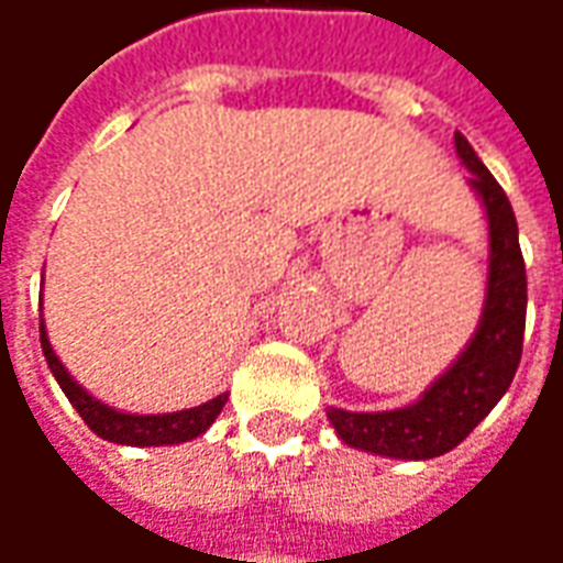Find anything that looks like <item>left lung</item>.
Instances as JSON below:
<instances>
[{"label":"left lung","instance_id":"1","mask_svg":"<svg viewBox=\"0 0 563 563\" xmlns=\"http://www.w3.org/2000/svg\"><path fill=\"white\" fill-rule=\"evenodd\" d=\"M456 156L472 170L468 186L487 214V294L478 328L456 362L413 401L398 410H343L328 407L336 435L355 451L393 460H432L453 451L506 395L521 362L527 316V273L518 223L503 186L484 168L475 150L456 131Z\"/></svg>","mask_w":563,"mask_h":563}]
</instances>
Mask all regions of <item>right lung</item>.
I'll return each instance as SVG.
<instances>
[{"instance_id": "obj_1", "label": "right lung", "mask_w": 563, "mask_h": 563, "mask_svg": "<svg viewBox=\"0 0 563 563\" xmlns=\"http://www.w3.org/2000/svg\"><path fill=\"white\" fill-rule=\"evenodd\" d=\"M42 300V294H38ZM38 340H42V352L45 362L52 367L54 379L60 383V389L69 398V405L79 410V417L88 422V429L100 435L103 441L112 444H131V448H162V444H180V441H192L201 432H208V426L217 420V413L223 410L230 395H217L211 401L199 407H186V410H174V413H125L115 407L103 405L100 398L85 393L76 379L69 377V371L60 364L57 352L48 343L45 333V319H38Z\"/></svg>"}]
</instances>
